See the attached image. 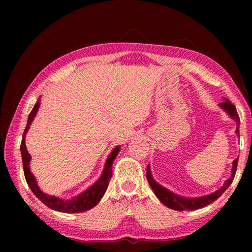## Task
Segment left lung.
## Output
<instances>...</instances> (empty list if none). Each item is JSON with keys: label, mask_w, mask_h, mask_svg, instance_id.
Returning <instances> with one entry per match:
<instances>
[{"label": "left lung", "mask_w": 252, "mask_h": 252, "mask_svg": "<svg viewBox=\"0 0 252 252\" xmlns=\"http://www.w3.org/2000/svg\"><path fill=\"white\" fill-rule=\"evenodd\" d=\"M222 108L225 110L227 114L231 116L234 120L237 121V125L239 126V116L237 114L236 107H235L231 101L225 100L223 103L220 104ZM236 134H239V127L236 129ZM237 163H238V158L234 160L233 162V169H232V176L228 180L225 181V183L221 187L220 189L217 190L216 192H213L211 195H208L205 197H200V198H183L176 194H173L170 190L165 189L164 187L161 185H159L156 181L153 179L152 173H151V168H149V164L147 165V171H146V178L149 185L155 191V194L159 198V200L161 201L163 205L167 206L168 208L173 209V210H196V209H200L206 207L208 205H210L215 200H217V198L220 197L224 191H225L228 186L232 184V182L234 180L235 173H236V169H237Z\"/></svg>", "instance_id": "left-lung-1"}]
</instances>
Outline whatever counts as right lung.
Returning <instances> with one entry per match:
<instances>
[{
	"label": "right lung",
	"instance_id": "1",
	"mask_svg": "<svg viewBox=\"0 0 252 252\" xmlns=\"http://www.w3.org/2000/svg\"><path fill=\"white\" fill-rule=\"evenodd\" d=\"M39 106H40V103L39 101H36L34 107H33V109H32L29 114L28 122H27V126L24 131L23 140H21V144H20L21 157H23L24 173H25L27 184L29 185L30 189L36 196V198H39V199L43 202L45 206L53 209V210L66 212V213H74V212L77 213V212L88 211L91 208H93L94 206L97 205L98 201L101 199V197L104 196L107 187H108L111 175H112V168H111L112 162H114V160L117 157L118 153H119L120 148L116 147L114 151L111 152L109 157L107 158L105 169L103 171V174H101V176H100V179L96 182L94 185L89 187L87 190L83 191L82 194H80L79 196L72 198V199H70V200H62L61 198H57L54 196H49V195L44 194V192L41 191L39 187H37L34 176L31 173V171L29 169V162H30L31 157L28 154V152H27V148L25 145L26 133L28 132L29 126L31 125L32 120H33V118L36 114Z\"/></svg>",
	"mask_w": 252,
	"mask_h": 252
}]
</instances>
